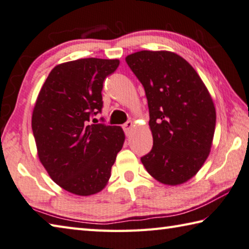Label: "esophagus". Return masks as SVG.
Wrapping results in <instances>:
<instances>
[{"label": "esophagus", "mask_w": 249, "mask_h": 249, "mask_svg": "<svg viewBox=\"0 0 249 249\" xmlns=\"http://www.w3.org/2000/svg\"><path fill=\"white\" fill-rule=\"evenodd\" d=\"M133 127H134V123L132 121L126 122V123L123 125V129H124V132H125L126 135H127V136H129V135H130V132H132Z\"/></svg>", "instance_id": "obj_1"}]
</instances>
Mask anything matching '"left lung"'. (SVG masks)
<instances>
[{
	"mask_svg": "<svg viewBox=\"0 0 249 249\" xmlns=\"http://www.w3.org/2000/svg\"><path fill=\"white\" fill-rule=\"evenodd\" d=\"M126 63L146 92L153 146L142 157L152 178L179 185L197 174L210 153L215 107L189 63L170 51H139Z\"/></svg>",
	"mask_w": 249,
	"mask_h": 249,
	"instance_id": "1",
	"label": "left lung"
}]
</instances>
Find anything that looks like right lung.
I'll list each match as a JSON object with an SVG mask.
<instances>
[{"instance_id":"1","label":"right lung","mask_w":249,"mask_h":249,"mask_svg":"<svg viewBox=\"0 0 249 249\" xmlns=\"http://www.w3.org/2000/svg\"><path fill=\"white\" fill-rule=\"evenodd\" d=\"M119 65L96 57L58 64L36 101L31 127L39 160L58 186L75 195L102 191L123 147L120 126L90 123L102 110L103 81Z\"/></svg>"}]
</instances>
